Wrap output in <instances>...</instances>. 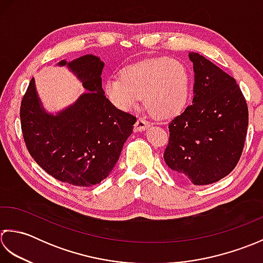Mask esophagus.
Listing matches in <instances>:
<instances>
[{
    "instance_id": "34e87169",
    "label": "esophagus",
    "mask_w": 263,
    "mask_h": 263,
    "mask_svg": "<svg viewBox=\"0 0 263 263\" xmlns=\"http://www.w3.org/2000/svg\"><path fill=\"white\" fill-rule=\"evenodd\" d=\"M148 126H149V122L146 119H144V118L139 117L135 126H134V129H135V132H142V130H145Z\"/></svg>"
}]
</instances>
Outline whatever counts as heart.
<instances>
[{
  "mask_svg": "<svg viewBox=\"0 0 263 263\" xmlns=\"http://www.w3.org/2000/svg\"><path fill=\"white\" fill-rule=\"evenodd\" d=\"M105 94L117 108L135 109L144 96L151 114L170 119L184 111L192 93V74L185 63L170 58L149 59L128 66L121 78L110 77Z\"/></svg>",
  "mask_w": 263,
  "mask_h": 263,
  "instance_id": "obj_1",
  "label": "heart"
}]
</instances>
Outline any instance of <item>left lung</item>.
Instances as JSON below:
<instances>
[{"mask_svg":"<svg viewBox=\"0 0 263 263\" xmlns=\"http://www.w3.org/2000/svg\"><path fill=\"white\" fill-rule=\"evenodd\" d=\"M190 59L195 72L193 101L170 121L163 158L180 178L209 185L229 175L238 163L249 109L232 76L199 53H190Z\"/></svg>","mask_w":263,"mask_h":263,"instance_id":"8db88e82","label":"left lung"}]
</instances>
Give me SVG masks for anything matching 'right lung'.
<instances>
[{"instance_id":"add662e5","label":"right lung","mask_w":263,"mask_h":263,"mask_svg":"<svg viewBox=\"0 0 263 263\" xmlns=\"http://www.w3.org/2000/svg\"><path fill=\"white\" fill-rule=\"evenodd\" d=\"M60 66L76 73L87 90L57 116L42 109L31 78L21 101L20 122L26 147L36 163L55 179L93 186L109 176L136 117L116 109L102 88L104 63L87 54Z\"/></svg>"}]
</instances>
